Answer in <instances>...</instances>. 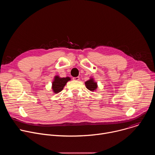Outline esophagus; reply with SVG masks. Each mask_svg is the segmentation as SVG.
I'll return each mask as SVG.
<instances>
[{
  "mask_svg": "<svg viewBox=\"0 0 155 155\" xmlns=\"http://www.w3.org/2000/svg\"><path fill=\"white\" fill-rule=\"evenodd\" d=\"M73 80H75V81H78V80H80V78H79L78 77H74V78H73Z\"/></svg>",
  "mask_w": 155,
  "mask_h": 155,
  "instance_id": "esophagus-1",
  "label": "esophagus"
}]
</instances>
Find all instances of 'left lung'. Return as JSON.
<instances>
[{"instance_id": "obj_1", "label": "left lung", "mask_w": 155, "mask_h": 155, "mask_svg": "<svg viewBox=\"0 0 155 155\" xmlns=\"http://www.w3.org/2000/svg\"><path fill=\"white\" fill-rule=\"evenodd\" d=\"M85 86L87 90H89L91 91H96L97 88V83L94 81V78L91 77L90 80L85 81Z\"/></svg>"}]
</instances>
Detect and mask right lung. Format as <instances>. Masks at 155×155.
Returning a JSON list of instances; mask_svg holds the SVG:
<instances>
[{
  "instance_id": "obj_1",
  "label": "right lung",
  "mask_w": 155,
  "mask_h": 155,
  "mask_svg": "<svg viewBox=\"0 0 155 155\" xmlns=\"http://www.w3.org/2000/svg\"><path fill=\"white\" fill-rule=\"evenodd\" d=\"M71 80V78L69 77L61 78L59 75H56L54 77V80L52 82V90L53 93H58L61 92L65 85L69 81Z\"/></svg>"
}]
</instances>
